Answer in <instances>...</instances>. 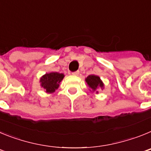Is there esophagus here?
Segmentation results:
<instances>
[{"label": "esophagus", "instance_id": "esophagus-1", "mask_svg": "<svg viewBox=\"0 0 151 151\" xmlns=\"http://www.w3.org/2000/svg\"><path fill=\"white\" fill-rule=\"evenodd\" d=\"M72 74H73V76H78V75L79 74V72H78V71L73 72V73H72Z\"/></svg>", "mask_w": 151, "mask_h": 151}]
</instances>
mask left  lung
Segmentation results:
<instances>
[{
    "label": "left lung",
    "mask_w": 151,
    "mask_h": 151,
    "mask_svg": "<svg viewBox=\"0 0 151 151\" xmlns=\"http://www.w3.org/2000/svg\"><path fill=\"white\" fill-rule=\"evenodd\" d=\"M85 81L88 83L90 88H91L93 91L97 90L98 88H103V86H104V84L102 83L99 77L94 76V75L88 76L87 78H85Z\"/></svg>",
    "instance_id": "8db88e82"
}]
</instances>
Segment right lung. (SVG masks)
Returning <instances> with one entry per match:
<instances>
[{"mask_svg": "<svg viewBox=\"0 0 151 151\" xmlns=\"http://www.w3.org/2000/svg\"><path fill=\"white\" fill-rule=\"evenodd\" d=\"M64 76L62 73H47L41 78L40 82H41V86L47 93H53L56 89L58 88L59 84L63 78Z\"/></svg>", "mask_w": 151, "mask_h": 151, "instance_id": "add662e5", "label": "right lung"}]
</instances>
